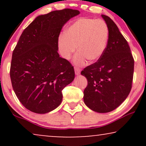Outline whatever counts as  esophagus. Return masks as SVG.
<instances>
[{"instance_id": "esophagus-1", "label": "esophagus", "mask_w": 146, "mask_h": 146, "mask_svg": "<svg viewBox=\"0 0 146 146\" xmlns=\"http://www.w3.org/2000/svg\"><path fill=\"white\" fill-rule=\"evenodd\" d=\"M74 70H75V74L76 75H79L80 74V68H79L75 67Z\"/></svg>"}]
</instances>
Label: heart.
<instances>
[{"mask_svg":"<svg viewBox=\"0 0 146 146\" xmlns=\"http://www.w3.org/2000/svg\"><path fill=\"white\" fill-rule=\"evenodd\" d=\"M108 35V28L102 20L82 18L67 28L64 35L60 37V52L64 58L68 60L77 46L79 52L74 58L76 64L84 65L88 60L95 62L104 53Z\"/></svg>","mask_w":146,"mask_h":146,"instance_id":"1","label":"heart"}]
</instances>
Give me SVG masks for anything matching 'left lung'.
Segmentation results:
<instances>
[{"label": "left lung", "instance_id": "obj_1", "mask_svg": "<svg viewBox=\"0 0 146 146\" xmlns=\"http://www.w3.org/2000/svg\"><path fill=\"white\" fill-rule=\"evenodd\" d=\"M108 28V40L102 56L81 72L88 80L84 102L92 110L107 113L126 99L132 85L134 60L130 48L118 28L102 15Z\"/></svg>", "mask_w": 146, "mask_h": 146}]
</instances>
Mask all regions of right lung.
Returning <instances> with one entry per match:
<instances>
[{"instance_id": "obj_1", "label": "right lung", "mask_w": 146, "mask_h": 146, "mask_svg": "<svg viewBox=\"0 0 146 146\" xmlns=\"http://www.w3.org/2000/svg\"><path fill=\"white\" fill-rule=\"evenodd\" d=\"M79 14L65 9L38 16L24 30L14 49L12 86L22 104L33 112L56 108L62 100V90L74 79V67L58 53V37L64 24Z\"/></svg>"}]
</instances>
